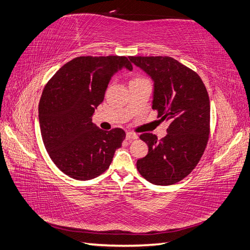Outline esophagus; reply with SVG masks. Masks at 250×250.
Instances as JSON below:
<instances>
[{
    "label": "esophagus",
    "instance_id": "34e87169",
    "mask_svg": "<svg viewBox=\"0 0 250 250\" xmlns=\"http://www.w3.org/2000/svg\"><path fill=\"white\" fill-rule=\"evenodd\" d=\"M138 138V135L137 134H134V132H126V139L127 140H134V139H137Z\"/></svg>",
    "mask_w": 250,
    "mask_h": 250
}]
</instances>
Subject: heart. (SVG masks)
Masks as SVG:
<instances>
[{
  "label": "heart",
  "instance_id": "heart-1",
  "mask_svg": "<svg viewBox=\"0 0 250 250\" xmlns=\"http://www.w3.org/2000/svg\"><path fill=\"white\" fill-rule=\"evenodd\" d=\"M139 80H146V79H143V78H136V79H134L132 81H139Z\"/></svg>",
  "mask_w": 250,
  "mask_h": 250
}]
</instances>
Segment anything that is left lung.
I'll use <instances>...</instances> for the list:
<instances>
[{"label": "left lung", "instance_id": "left-lung-1", "mask_svg": "<svg viewBox=\"0 0 250 250\" xmlns=\"http://www.w3.org/2000/svg\"><path fill=\"white\" fill-rule=\"evenodd\" d=\"M154 82L152 108L169 124L162 139L146 132V157L137 160L139 173L155 185L182 181L195 169L209 134V97L200 77L170 57H130Z\"/></svg>", "mask_w": 250, "mask_h": 250}]
</instances>
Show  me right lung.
<instances>
[{
  "label": "right lung",
  "mask_w": 250,
  "mask_h": 250,
  "mask_svg": "<svg viewBox=\"0 0 250 250\" xmlns=\"http://www.w3.org/2000/svg\"><path fill=\"white\" fill-rule=\"evenodd\" d=\"M124 68L132 70L125 57H79L43 88L38 106L43 144L55 166L75 180L104 173L125 139L123 129L103 130L92 122L111 78Z\"/></svg>",
  "instance_id": "add662e5"
}]
</instances>
